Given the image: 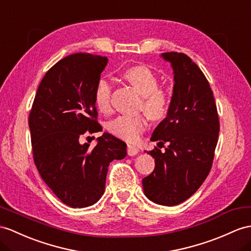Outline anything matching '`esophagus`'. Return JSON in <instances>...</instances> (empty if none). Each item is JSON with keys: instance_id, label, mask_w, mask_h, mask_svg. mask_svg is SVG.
<instances>
[{"instance_id": "esophagus-1", "label": "esophagus", "mask_w": 251, "mask_h": 251, "mask_svg": "<svg viewBox=\"0 0 251 251\" xmlns=\"http://www.w3.org/2000/svg\"><path fill=\"white\" fill-rule=\"evenodd\" d=\"M139 152V149L137 148L136 146H133V145H127V154L130 156L133 155H136Z\"/></svg>"}]
</instances>
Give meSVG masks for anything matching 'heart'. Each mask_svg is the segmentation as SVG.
I'll list each match as a JSON object with an SVG mask.
<instances>
[{
	"instance_id": "heart-1",
	"label": "heart",
	"mask_w": 251,
	"mask_h": 251,
	"mask_svg": "<svg viewBox=\"0 0 251 251\" xmlns=\"http://www.w3.org/2000/svg\"><path fill=\"white\" fill-rule=\"evenodd\" d=\"M122 76L143 96L142 107L152 120H162L169 112L170 101L167 93L158 88L155 73L146 66H134L126 69ZM112 85L105 77H100L94 89V102L101 113L111 109ZM147 127L144 116H119L107 124L108 132L127 143H135Z\"/></svg>"
}]
</instances>
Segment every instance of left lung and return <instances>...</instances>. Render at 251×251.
<instances>
[{"label": "left lung", "instance_id": "8db88e82", "mask_svg": "<svg viewBox=\"0 0 251 251\" xmlns=\"http://www.w3.org/2000/svg\"><path fill=\"white\" fill-rule=\"evenodd\" d=\"M174 70L169 112L152 133V142L169 146L147 152L154 170L143 179L144 194L152 202L173 206L197 192L209 175L218 140L219 120L210 84L187 55L162 53ZM161 146H160L159 145Z\"/></svg>", "mask_w": 251, "mask_h": 251}]
</instances>
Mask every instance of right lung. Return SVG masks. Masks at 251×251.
Instances as JSON below:
<instances>
[{"label":"right lung","instance_id":"obj_1","mask_svg":"<svg viewBox=\"0 0 251 251\" xmlns=\"http://www.w3.org/2000/svg\"><path fill=\"white\" fill-rule=\"evenodd\" d=\"M108 59L72 54L49 70L36 93L28 126L36 167L46 184L71 207L95 204L104 194L108 165L126 155V145L104 132L89 148L85 132L102 131L94 89Z\"/></svg>","mask_w":251,"mask_h":251}]
</instances>
